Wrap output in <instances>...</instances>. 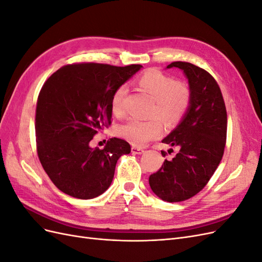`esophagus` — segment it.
Returning a JSON list of instances; mask_svg holds the SVG:
<instances>
[{
	"label": "esophagus",
	"mask_w": 262,
	"mask_h": 262,
	"mask_svg": "<svg viewBox=\"0 0 262 262\" xmlns=\"http://www.w3.org/2000/svg\"><path fill=\"white\" fill-rule=\"evenodd\" d=\"M131 152L133 154H142V153H144V149L142 148V147H139V146H132L131 147Z\"/></svg>",
	"instance_id": "esophagus-1"
}]
</instances>
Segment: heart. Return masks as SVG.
<instances>
[{"label":"heart","instance_id":"1","mask_svg":"<svg viewBox=\"0 0 262 262\" xmlns=\"http://www.w3.org/2000/svg\"><path fill=\"white\" fill-rule=\"evenodd\" d=\"M139 85L155 100L152 116L161 117L166 123H176L187 112L190 105L189 86L161 71L149 70L138 78ZM128 85L117 87L112 97V110L116 116L124 114V99L128 94ZM163 132V124L158 118L147 121L131 118L118 126V134L130 143L143 146L149 141L158 138Z\"/></svg>","mask_w":262,"mask_h":262}]
</instances>
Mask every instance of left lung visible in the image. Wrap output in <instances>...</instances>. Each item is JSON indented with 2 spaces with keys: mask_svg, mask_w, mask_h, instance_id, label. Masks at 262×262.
<instances>
[{
  "mask_svg": "<svg viewBox=\"0 0 262 262\" xmlns=\"http://www.w3.org/2000/svg\"><path fill=\"white\" fill-rule=\"evenodd\" d=\"M170 68L184 71L191 98L180 123L162 141L178 147V153L165 160L148 182L162 200L180 202L201 191L216 170L224 154L227 115L220 86L209 72L181 61L170 63Z\"/></svg>",
  "mask_w": 262,
  "mask_h": 262,
  "instance_id": "obj_1",
  "label": "left lung"
}]
</instances>
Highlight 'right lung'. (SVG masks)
<instances>
[{"mask_svg":"<svg viewBox=\"0 0 262 262\" xmlns=\"http://www.w3.org/2000/svg\"><path fill=\"white\" fill-rule=\"evenodd\" d=\"M142 68L78 63L62 67L43 84L36 108L37 152L51 181L71 196L93 199L112 185L117 161L128 142L112 138L106 146L90 142L112 123V97Z\"/></svg>","mask_w":262,"mask_h":262,"instance_id":"right-lung-1","label":"right lung"}]
</instances>
